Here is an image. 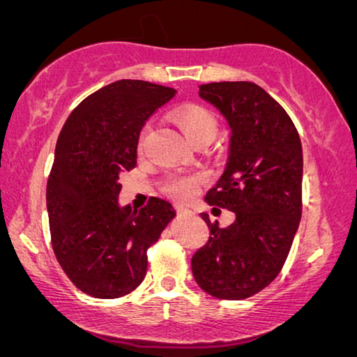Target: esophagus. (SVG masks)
Segmentation results:
<instances>
[{
	"label": "esophagus",
	"instance_id": "34e87169",
	"mask_svg": "<svg viewBox=\"0 0 357 357\" xmlns=\"http://www.w3.org/2000/svg\"><path fill=\"white\" fill-rule=\"evenodd\" d=\"M177 213L180 216H188V214H192V211L187 206H177Z\"/></svg>",
	"mask_w": 357,
	"mask_h": 357
}]
</instances>
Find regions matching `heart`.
I'll return each instance as SVG.
<instances>
[{
  "instance_id": "heart-1",
  "label": "heart",
  "mask_w": 357,
  "mask_h": 357,
  "mask_svg": "<svg viewBox=\"0 0 357 357\" xmlns=\"http://www.w3.org/2000/svg\"><path fill=\"white\" fill-rule=\"evenodd\" d=\"M174 120L190 143L199 138H213L216 133V120L206 109L198 105H183L174 112ZM148 135V126L141 131L139 146ZM204 180L202 174H172L165 180V192L178 199H188L198 192Z\"/></svg>"
}]
</instances>
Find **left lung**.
<instances>
[{
	"label": "left lung",
	"mask_w": 357,
	"mask_h": 357,
	"mask_svg": "<svg viewBox=\"0 0 357 357\" xmlns=\"http://www.w3.org/2000/svg\"><path fill=\"white\" fill-rule=\"evenodd\" d=\"M229 130L227 160L204 202L236 213L211 229L195 253L198 286L218 299H247L278 276L291 250L302 214V144L286 110L255 82L224 81L199 86Z\"/></svg>",
	"instance_id": "8db88e82"
}]
</instances>
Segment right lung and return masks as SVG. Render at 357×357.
<instances>
[{
    "mask_svg": "<svg viewBox=\"0 0 357 357\" xmlns=\"http://www.w3.org/2000/svg\"><path fill=\"white\" fill-rule=\"evenodd\" d=\"M175 89L120 79L86 97L58 136L47 183V211L58 263L77 289L116 299L136 289L148 248L175 218L153 197L133 211L121 206L120 175L135 169L141 128Z\"/></svg>",
    "mask_w": 357,
    "mask_h": 357,
    "instance_id": "add662e5",
    "label": "right lung"
}]
</instances>
